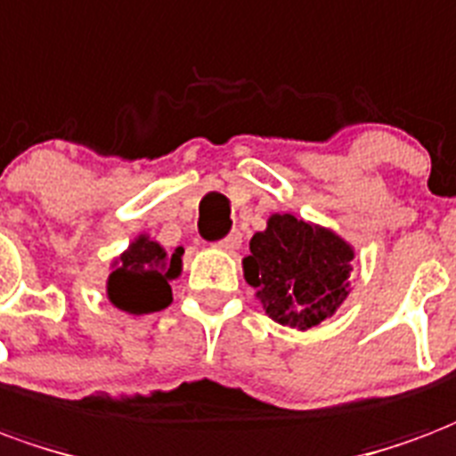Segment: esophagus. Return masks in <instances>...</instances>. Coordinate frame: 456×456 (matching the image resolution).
Here are the masks:
<instances>
[{
    "label": "esophagus",
    "mask_w": 456,
    "mask_h": 456,
    "mask_svg": "<svg viewBox=\"0 0 456 456\" xmlns=\"http://www.w3.org/2000/svg\"><path fill=\"white\" fill-rule=\"evenodd\" d=\"M217 246L222 248V251H232V254H234L239 246H241V232H229L227 237L219 239Z\"/></svg>",
    "instance_id": "1"
}]
</instances>
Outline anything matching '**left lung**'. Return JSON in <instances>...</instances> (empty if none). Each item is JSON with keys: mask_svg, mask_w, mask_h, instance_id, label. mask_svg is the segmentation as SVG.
<instances>
[{"mask_svg": "<svg viewBox=\"0 0 456 456\" xmlns=\"http://www.w3.org/2000/svg\"><path fill=\"white\" fill-rule=\"evenodd\" d=\"M244 258V278L254 285L273 322L306 331L329 319L348 297L353 248L331 229L295 215H273L256 232Z\"/></svg>", "mask_w": 456, "mask_h": 456, "instance_id": "8db88e82", "label": "left lung"}]
</instances>
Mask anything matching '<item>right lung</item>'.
I'll list each match as a JSON object with an SVG mask.
<instances>
[{"label":"right lung","instance_id":"right-lung-1","mask_svg":"<svg viewBox=\"0 0 456 456\" xmlns=\"http://www.w3.org/2000/svg\"><path fill=\"white\" fill-rule=\"evenodd\" d=\"M183 248L167 254L150 237H137L108 278V299L127 314L161 312L171 305L168 280L181 273Z\"/></svg>","mask_w":456,"mask_h":456}]
</instances>
